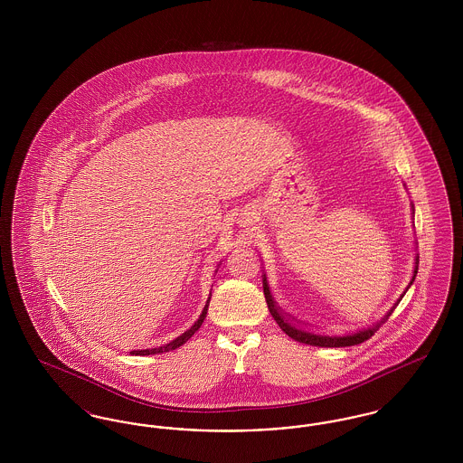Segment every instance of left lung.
<instances>
[{
    "label": "left lung",
    "instance_id": "left-lung-1",
    "mask_svg": "<svg viewBox=\"0 0 463 463\" xmlns=\"http://www.w3.org/2000/svg\"><path fill=\"white\" fill-rule=\"evenodd\" d=\"M417 264H419V259H417ZM417 270H419V267H415V276H417ZM415 276H413V281H415ZM262 279H264V295L267 307L270 310L272 317L276 319V323L279 325V328L285 331L288 336H291L293 340L308 344V345H316V347H351V345L363 344L368 338H372L374 331L378 330L389 319V316L392 314V310H391L382 321H378L373 326L363 328V330L349 331V333H317V331H310L308 328H302L297 321H293V317L288 316L287 312H283L281 308L278 307V304L274 302V298L270 295L265 274L262 276Z\"/></svg>",
    "mask_w": 463,
    "mask_h": 463
}]
</instances>
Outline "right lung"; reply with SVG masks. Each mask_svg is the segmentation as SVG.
Instances as JSON below:
<instances>
[{"instance_id": "1", "label": "right lung", "mask_w": 463, "mask_h": 463, "mask_svg": "<svg viewBox=\"0 0 463 463\" xmlns=\"http://www.w3.org/2000/svg\"><path fill=\"white\" fill-rule=\"evenodd\" d=\"M208 306H210V300L206 302V306L203 308V312H201V316H199L198 321L189 328V330L184 331V333H180V335H176L175 338H172V340H168V342H165V344H159V345H151V347H140V349H135L130 354H135V355H149V354H161V353H168V351H174L176 347H180V345H184L196 331L201 328V325H203V321H204V317H206V310H208Z\"/></svg>"}]
</instances>
